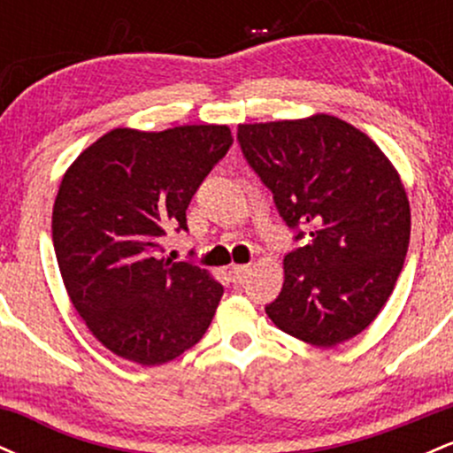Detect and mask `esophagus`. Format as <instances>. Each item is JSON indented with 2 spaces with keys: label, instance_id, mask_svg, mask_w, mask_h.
<instances>
[{
  "label": "esophagus",
  "instance_id": "esophagus-1",
  "mask_svg": "<svg viewBox=\"0 0 453 453\" xmlns=\"http://www.w3.org/2000/svg\"><path fill=\"white\" fill-rule=\"evenodd\" d=\"M249 270H251V268H249L247 264H234V266L230 268V277H232L234 283H242V280L247 279Z\"/></svg>",
  "mask_w": 453,
  "mask_h": 453
}]
</instances>
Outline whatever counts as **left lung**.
<instances>
[{"mask_svg":"<svg viewBox=\"0 0 453 453\" xmlns=\"http://www.w3.org/2000/svg\"><path fill=\"white\" fill-rule=\"evenodd\" d=\"M238 142L296 241L303 226L311 236L285 256L268 317L317 347L353 339L388 303L407 256L411 209L396 168L332 114L238 126Z\"/></svg>","mask_w":453,"mask_h":453,"instance_id":"8db88e82","label":"left lung"}]
</instances>
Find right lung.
I'll list each match as a JSON object with an SVG mask.
<instances>
[{
    "label": "right lung",
    "instance_id": "right-lung-1",
    "mask_svg": "<svg viewBox=\"0 0 453 453\" xmlns=\"http://www.w3.org/2000/svg\"><path fill=\"white\" fill-rule=\"evenodd\" d=\"M234 138L227 126L164 132L117 127L67 168L53 206V244L78 315L106 349L159 366L209 330L223 288L209 270L159 257L165 230Z\"/></svg>",
    "mask_w": 453,
    "mask_h": 453
}]
</instances>
